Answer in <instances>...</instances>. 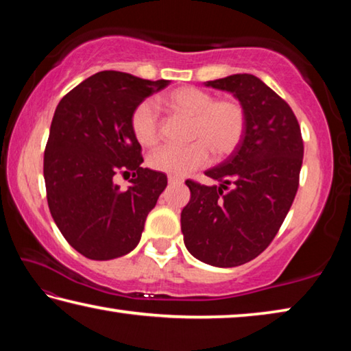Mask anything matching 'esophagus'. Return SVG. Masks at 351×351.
<instances>
[{
	"instance_id": "34e87169",
	"label": "esophagus",
	"mask_w": 351,
	"mask_h": 351,
	"mask_svg": "<svg viewBox=\"0 0 351 351\" xmlns=\"http://www.w3.org/2000/svg\"><path fill=\"white\" fill-rule=\"evenodd\" d=\"M182 178H180V176H173V175H170L169 176V184H182Z\"/></svg>"
}]
</instances>
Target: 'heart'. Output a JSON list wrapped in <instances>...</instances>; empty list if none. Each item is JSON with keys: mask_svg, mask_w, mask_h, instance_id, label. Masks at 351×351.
<instances>
[{"mask_svg": "<svg viewBox=\"0 0 351 351\" xmlns=\"http://www.w3.org/2000/svg\"><path fill=\"white\" fill-rule=\"evenodd\" d=\"M162 105L178 116L190 117L187 145H165L148 158L153 170L173 176H186L210 161V152L218 159L232 154L246 132L245 106L237 99H218L195 86H181L165 94ZM134 139L153 147L161 138L159 121L150 102L136 106L130 119Z\"/></svg>", "mask_w": 351, "mask_h": 351, "instance_id": "heart-1", "label": "heart"}]
</instances>
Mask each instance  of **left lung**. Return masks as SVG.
<instances>
[{"label":"left lung","instance_id":"1","mask_svg":"<svg viewBox=\"0 0 351 351\" xmlns=\"http://www.w3.org/2000/svg\"><path fill=\"white\" fill-rule=\"evenodd\" d=\"M206 86L239 99L246 132L226 161L206 171L219 186L186 181L190 201L181 230L195 258L234 268L263 252L280 229L299 189L304 141L291 106L258 77L234 74ZM229 183L234 187L224 193Z\"/></svg>","mask_w":351,"mask_h":351}]
</instances>
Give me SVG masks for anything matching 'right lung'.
<instances>
[{
    "label": "right lung",
    "instance_id": "obj_1",
    "mask_svg": "<svg viewBox=\"0 0 351 351\" xmlns=\"http://www.w3.org/2000/svg\"><path fill=\"white\" fill-rule=\"evenodd\" d=\"M169 80L102 71L57 105L45 150L47 206L62 235L91 260L122 257L138 246L148 212L167 187L161 171L141 167V144L130 119L136 106ZM134 171L130 187L116 173Z\"/></svg>",
    "mask_w": 351,
    "mask_h": 351
}]
</instances>
